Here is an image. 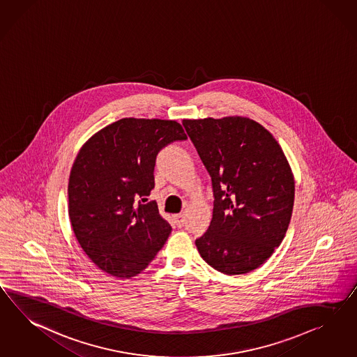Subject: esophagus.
Here are the masks:
<instances>
[{"instance_id":"esophagus-1","label":"esophagus","mask_w":357,"mask_h":357,"mask_svg":"<svg viewBox=\"0 0 357 357\" xmlns=\"http://www.w3.org/2000/svg\"><path fill=\"white\" fill-rule=\"evenodd\" d=\"M174 218H175V222H176V225L179 226V227H182L184 225V214L183 213H181V214H176V215H174Z\"/></svg>"}]
</instances>
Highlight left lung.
<instances>
[{
  "label": "left lung",
  "instance_id": "1",
  "mask_svg": "<svg viewBox=\"0 0 357 357\" xmlns=\"http://www.w3.org/2000/svg\"><path fill=\"white\" fill-rule=\"evenodd\" d=\"M212 178L213 218L196 247L227 275L257 269L289 229L295 181L278 142L245 116L184 119Z\"/></svg>",
  "mask_w": 357,
  "mask_h": 357
}]
</instances>
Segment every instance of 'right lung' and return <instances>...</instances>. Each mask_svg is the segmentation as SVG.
<instances>
[{"instance_id":"1","label":"right lung","mask_w":357,"mask_h":357,"mask_svg":"<svg viewBox=\"0 0 357 357\" xmlns=\"http://www.w3.org/2000/svg\"><path fill=\"white\" fill-rule=\"evenodd\" d=\"M185 139L175 121L123 118L80 148L68 179V217L80 247L102 271L135 277L164 247L172 226L155 202H141L154 188L158 152Z\"/></svg>"}]
</instances>
